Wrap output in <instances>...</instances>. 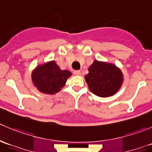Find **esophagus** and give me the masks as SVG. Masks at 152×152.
<instances>
[{"mask_svg":"<svg viewBox=\"0 0 152 152\" xmlns=\"http://www.w3.org/2000/svg\"><path fill=\"white\" fill-rule=\"evenodd\" d=\"M74 74L76 75V76H79V75H81V71L80 70H74Z\"/></svg>","mask_w":152,"mask_h":152,"instance_id":"1","label":"esophagus"}]
</instances>
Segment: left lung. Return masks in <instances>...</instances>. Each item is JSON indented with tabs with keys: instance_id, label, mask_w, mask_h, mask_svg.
Returning <instances> with one entry per match:
<instances>
[{
	"instance_id": "obj_1",
	"label": "left lung",
	"mask_w": 152,
	"mask_h": 152,
	"mask_svg": "<svg viewBox=\"0 0 152 152\" xmlns=\"http://www.w3.org/2000/svg\"><path fill=\"white\" fill-rule=\"evenodd\" d=\"M88 71L85 76L86 82L90 91L99 97L113 96L124 82L123 73L113 63L94 60Z\"/></svg>"
}]
</instances>
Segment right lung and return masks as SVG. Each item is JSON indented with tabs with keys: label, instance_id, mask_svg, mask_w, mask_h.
I'll return each instance as SVG.
<instances>
[{
	"label": "right lung",
	"instance_id": "obj_1",
	"mask_svg": "<svg viewBox=\"0 0 152 152\" xmlns=\"http://www.w3.org/2000/svg\"><path fill=\"white\" fill-rule=\"evenodd\" d=\"M71 76V72L61 70L55 61L52 60L35 67L31 73V80L39 92L53 95L62 90Z\"/></svg>",
	"mask_w": 152,
	"mask_h": 152
}]
</instances>
